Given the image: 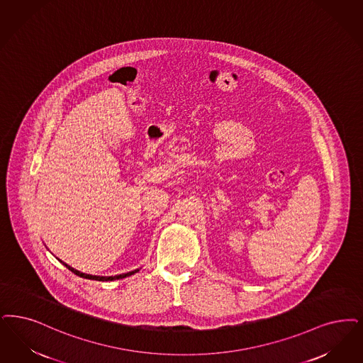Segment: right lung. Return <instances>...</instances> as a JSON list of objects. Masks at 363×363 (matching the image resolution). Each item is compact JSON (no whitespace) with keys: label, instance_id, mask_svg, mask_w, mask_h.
<instances>
[{"label":"right lung","instance_id":"add662e5","mask_svg":"<svg viewBox=\"0 0 363 363\" xmlns=\"http://www.w3.org/2000/svg\"><path fill=\"white\" fill-rule=\"evenodd\" d=\"M62 263H63V264H65L70 272H73L74 274L82 277V278H86V279H96V281H115V279H120V278H125V277L132 276V274H135V273H138V272H139V270H133V272H130V273H124V274H118V276L115 277L91 276V274H85V273H81V272L75 270L74 267L69 266V264H67V263H65V262H62Z\"/></svg>","mask_w":363,"mask_h":363}]
</instances>
